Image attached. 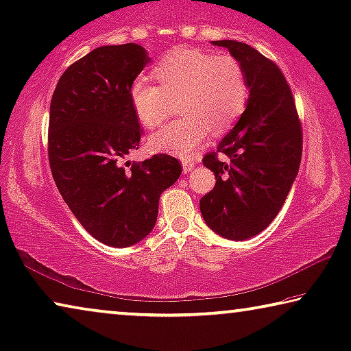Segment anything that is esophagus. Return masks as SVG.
<instances>
[{"instance_id": "1", "label": "esophagus", "mask_w": 351, "mask_h": 351, "mask_svg": "<svg viewBox=\"0 0 351 351\" xmlns=\"http://www.w3.org/2000/svg\"><path fill=\"white\" fill-rule=\"evenodd\" d=\"M193 167H195V162H193L192 159H182V171H184V173H189V171L193 170Z\"/></svg>"}]
</instances>
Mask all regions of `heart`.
<instances>
[{
	"instance_id": "1",
	"label": "heart",
	"mask_w": 351,
	"mask_h": 351,
	"mask_svg": "<svg viewBox=\"0 0 351 351\" xmlns=\"http://www.w3.org/2000/svg\"><path fill=\"white\" fill-rule=\"evenodd\" d=\"M153 75L159 86L141 77L130 88L137 120L154 130L173 112V101L182 114L149 137L158 152L189 156L210 131L219 136L231 130L247 109V71L231 54L178 49L154 66Z\"/></svg>"
}]
</instances>
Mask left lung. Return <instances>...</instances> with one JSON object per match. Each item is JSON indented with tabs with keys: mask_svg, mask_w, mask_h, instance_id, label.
<instances>
[{
	"mask_svg": "<svg viewBox=\"0 0 351 351\" xmlns=\"http://www.w3.org/2000/svg\"><path fill=\"white\" fill-rule=\"evenodd\" d=\"M241 60L250 97L245 112L203 158L215 175L213 191L199 199L210 230L231 241L264 231L285 204L302 162L303 132L295 101L280 66L258 49L236 40H215ZM223 152L226 163L216 158Z\"/></svg>",
	"mask_w": 351,
	"mask_h": 351,
	"instance_id": "left-lung-1",
	"label": "left lung"
}]
</instances>
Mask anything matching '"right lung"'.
Wrapping results in <instances>:
<instances>
[{
  "label": "right lung",
  "instance_id": "right-lung-1",
  "mask_svg": "<svg viewBox=\"0 0 351 351\" xmlns=\"http://www.w3.org/2000/svg\"><path fill=\"white\" fill-rule=\"evenodd\" d=\"M149 58L136 43L106 45L60 76L49 106L48 158L56 186L84 230L109 247L145 239L158 219L159 197L182 167L169 154L125 162L142 128L130 88Z\"/></svg>",
  "mask_w": 351,
  "mask_h": 351
}]
</instances>
